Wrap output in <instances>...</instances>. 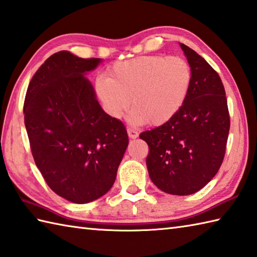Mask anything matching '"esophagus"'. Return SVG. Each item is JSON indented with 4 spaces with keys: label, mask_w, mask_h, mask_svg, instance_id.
<instances>
[{
    "label": "esophagus",
    "mask_w": 257,
    "mask_h": 257,
    "mask_svg": "<svg viewBox=\"0 0 257 257\" xmlns=\"http://www.w3.org/2000/svg\"><path fill=\"white\" fill-rule=\"evenodd\" d=\"M127 133H128V136H129L130 139H136V138L138 137V133L136 132V130L132 129V128H128L127 129Z\"/></svg>",
    "instance_id": "esophagus-1"
}]
</instances>
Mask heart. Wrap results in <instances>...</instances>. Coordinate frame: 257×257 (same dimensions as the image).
Here are the masks:
<instances>
[{
	"instance_id": "obj_1",
	"label": "heart",
	"mask_w": 257,
	"mask_h": 257,
	"mask_svg": "<svg viewBox=\"0 0 257 257\" xmlns=\"http://www.w3.org/2000/svg\"><path fill=\"white\" fill-rule=\"evenodd\" d=\"M190 83L192 69L183 58L142 55L113 63L94 85L110 117L122 118L133 103V122L157 127L177 114Z\"/></svg>"
}]
</instances>
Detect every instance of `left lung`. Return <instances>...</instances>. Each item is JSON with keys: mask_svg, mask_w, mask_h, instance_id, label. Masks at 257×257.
Segmentation results:
<instances>
[{"mask_svg": "<svg viewBox=\"0 0 257 257\" xmlns=\"http://www.w3.org/2000/svg\"><path fill=\"white\" fill-rule=\"evenodd\" d=\"M192 69L183 107L168 122L140 134L148 144L149 177L163 192L190 195L207 185L223 163L229 132L225 89L218 73L180 43Z\"/></svg>", "mask_w": 257, "mask_h": 257, "instance_id": "1", "label": "left lung"}]
</instances>
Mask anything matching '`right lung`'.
I'll list each match as a JSON object with an SVG mask.
<instances>
[{"label":"right lung","instance_id":"1","mask_svg":"<svg viewBox=\"0 0 257 257\" xmlns=\"http://www.w3.org/2000/svg\"><path fill=\"white\" fill-rule=\"evenodd\" d=\"M100 62L54 53L33 75L24 100L35 165L55 194L75 204L109 192L129 143L123 123L103 111L84 77Z\"/></svg>","mask_w":257,"mask_h":257}]
</instances>
